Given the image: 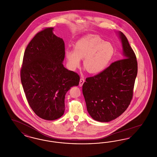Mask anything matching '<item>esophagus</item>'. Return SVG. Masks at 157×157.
<instances>
[{
    "label": "esophagus",
    "instance_id": "34e87169",
    "mask_svg": "<svg viewBox=\"0 0 157 157\" xmlns=\"http://www.w3.org/2000/svg\"><path fill=\"white\" fill-rule=\"evenodd\" d=\"M85 82V79L83 77H81V79H80V81H79V86H82V85L83 84V83Z\"/></svg>",
    "mask_w": 157,
    "mask_h": 157
}]
</instances>
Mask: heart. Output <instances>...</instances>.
Listing matches in <instances>:
<instances>
[{"label":"heart","instance_id":"1","mask_svg":"<svg viewBox=\"0 0 157 157\" xmlns=\"http://www.w3.org/2000/svg\"><path fill=\"white\" fill-rule=\"evenodd\" d=\"M69 67L74 70L83 59V66L90 74H97L105 69L114 55L110 43L95 35H88L79 39L75 49L67 48L65 51Z\"/></svg>","mask_w":157,"mask_h":157}]
</instances>
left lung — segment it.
<instances>
[{
  "instance_id": "obj_1",
  "label": "left lung",
  "mask_w": 157,
  "mask_h": 157,
  "mask_svg": "<svg viewBox=\"0 0 157 157\" xmlns=\"http://www.w3.org/2000/svg\"><path fill=\"white\" fill-rule=\"evenodd\" d=\"M123 58L112 63L99 74L86 79L82 86L86 108L95 121L106 122L125 111L133 95L138 72L136 58L128 39L118 32Z\"/></svg>"
}]
</instances>
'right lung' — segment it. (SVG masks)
Instances as JSON below:
<instances>
[{"label": "right lung", "mask_w": 157, "mask_h": 157, "mask_svg": "<svg viewBox=\"0 0 157 157\" xmlns=\"http://www.w3.org/2000/svg\"><path fill=\"white\" fill-rule=\"evenodd\" d=\"M46 28L31 40L24 53L21 78L29 105L38 117L53 121L65 111L67 91L79 83V76L63 67L65 44Z\"/></svg>", "instance_id": "obj_1"}]
</instances>
